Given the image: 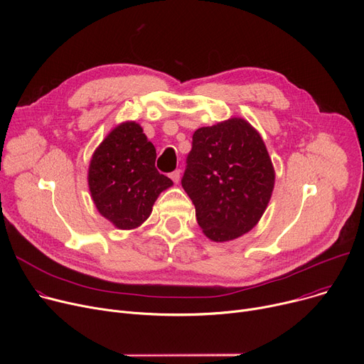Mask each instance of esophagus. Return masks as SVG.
Wrapping results in <instances>:
<instances>
[{"label":"esophagus","instance_id":"1","mask_svg":"<svg viewBox=\"0 0 364 364\" xmlns=\"http://www.w3.org/2000/svg\"><path fill=\"white\" fill-rule=\"evenodd\" d=\"M169 177H171V180L174 181V183H178V181H180V178H181V171H180V169L172 171L171 174H169Z\"/></svg>","mask_w":364,"mask_h":364}]
</instances>
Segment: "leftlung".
Instances as JSON below:
<instances>
[{
  "label": "left lung",
  "instance_id": "8db88e82",
  "mask_svg": "<svg viewBox=\"0 0 364 364\" xmlns=\"http://www.w3.org/2000/svg\"><path fill=\"white\" fill-rule=\"evenodd\" d=\"M181 186L206 237L233 240L259 221L272 198L274 169L259 134L233 118L195 131Z\"/></svg>",
  "mask_w": 364,
  "mask_h": 364
}]
</instances>
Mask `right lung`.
Here are the masks:
<instances>
[{
  "mask_svg": "<svg viewBox=\"0 0 364 364\" xmlns=\"http://www.w3.org/2000/svg\"><path fill=\"white\" fill-rule=\"evenodd\" d=\"M156 149L136 122L114 128L94 151L88 186L99 213L122 230L139 227L172 186L155 166Z\"/></svg>",
  "mask_w": 364,
  "mask_h": 364,
  "instance_id": "right-lung-1",
  "label": "right lung"
}]
</instances>
